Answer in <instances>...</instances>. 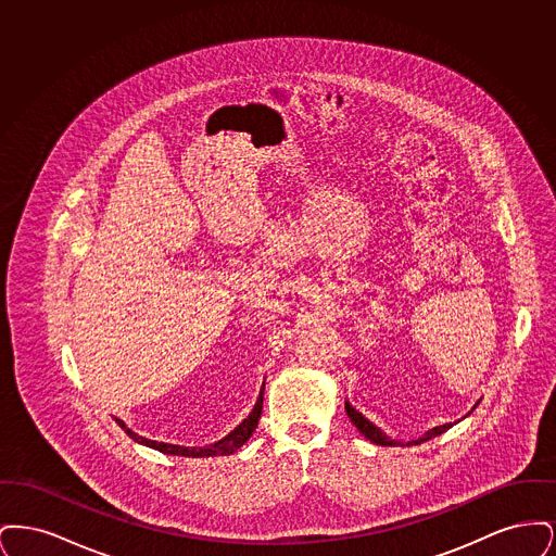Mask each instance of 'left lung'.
<instances>
[{"mask_svg": "<svg viewBox=\"0 0 556 556\" xmlns=\"http://www.w3.org/2000/svg\"><path fill=\"white\" fill-rule=\"evenodd\" d=\"M345 413H348V417H350V421L356 425V429L370 440L372 444H379V446H394L396 442L394 440H390L379 427H375V425L370 424L369 419H365L356 408H352L350 406V402H345ZM452 424L440 425V427H433L431 431H427L421 440H417L415 444H421V442H427V440H431V438H435V435H440V433H444L446 429H450Z\"/></svg>", "mask_w": 556, "mask_h": 556, "instance_id": "left-lung-1", "label": "left lung"}]
</instances>
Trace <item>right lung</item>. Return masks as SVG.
Wrapping results in <instances>:
<instances>
[{
    "label": "right lung",
    "instance_id": "obj_1",
    "mask_svg": "<svg viewBox=\"0 0 556 556\" xmlns=\"http://www.w3.org/2000/svg\"><path fill=\"white\" fill-rule=\"evenodd\" d=\"M261 413H263V392H261V396L256 400L254 410L248 415V419H243L227 438L218 440L216 444H211V446H206V448H187V446H175V444H164V442H156V440H148V438L137 435V433L131 431L121 419H116V424L121 425V427L127 431V435L132 438L135 442H141V444H146V446H150V448L160 450V452H164V454H179V456H225V454H233L236 450L241 448V446L250 440V435L254 433V429H256V425H258Z\"/></svg>",
    "mask_w": 556,
    "mask_h": 556
}]
</instances>
